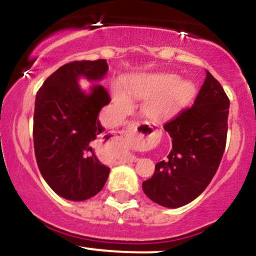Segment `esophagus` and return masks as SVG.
I'll list each match as a JSON object with an SVG mask.
<instances>
[{
    "label": "esophagus",
    "mask_w": 256,
    "mask_h": 256,
    "mask_svg": "<svg viewBox=\"0 0 256 256\" xmlns=\"http://www.w3.org/2000/svg\"><path fill=\"white\" fill-rule=\"evenodd\" d=\"M137 128H138V122H128V125H126V130L124 134H122V140H124V143L126 146L132 144L134 142H136L138 138H140V134H138ZM125 160L134 162V161H137V158L134 156V155L130 154V155H128V156H125Z\"/></svg>",
    "instance_id": "34e87169"
}]
</instances>
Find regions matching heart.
<instances>
[{"label":"heart","mask_w":256,"mask_h":256,"mask_svg":"<svg viewBox=\"0 0 256 256\" xmlns=\"http://www.w3.org/2000/svg\"><path fill=\"white\" fill-rule=\"evenodd\" d=\"M126 90L137 98H148L144 110L149 116L160 118L189 101L195 94V86L189 82H179L176 74L158 73L130 79ZM122 89H116L114 102L122 110L131 107V98Z\"/></svg>","instance_id":"obj_1"}]
</instances>
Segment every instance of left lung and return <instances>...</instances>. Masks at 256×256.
Returning <instances> with one entry per match:
<instances>
[{
  "label": "left lung",
  "instance_id": "left-lung-1",
  "mask_svg": "<svg viewBox=\"0 0 256 256\" xmlns=\"http://www.w3.org/2000/svg\"><path fill=\"white\" fill-rule=\"evenodd\" d=\"M230 100L222 84L206 71L195 102L165 122L172 149L142 184L155 204L178 208L195 200L218 171L226 146Z\"/></svg>",
  "mask_w": 256,
  "mask_h": 256
}]
</instances>
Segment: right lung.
<instances>
[{"label": "right lung", "mask_w": 256, "mask_h": 256, "mask_svg": "<svg viewBox=\"0 0 256 256\" xmlns=\"http://www.w3.org/2000/svg\"><path fill=\"white\" fill-rule=\"evenodd\" d=\"M107 71L104 58L72 61L49 76L37 91L34 146L38 168L58 195L71 201L95 196L110 174V167L94 152L104 131L98 113L110 102V94L102 85L85 94L77 83L79 77L101 80Z\"/></svg>", "instance_id": "obj_1"}]
</instances>
